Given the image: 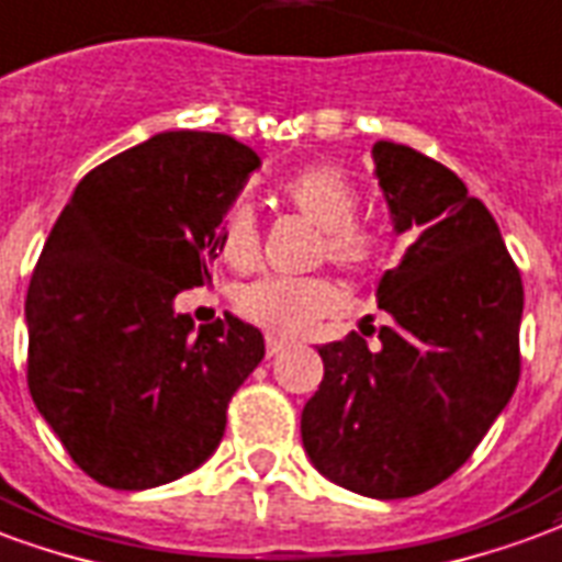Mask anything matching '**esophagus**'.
<instances>
[{
    "label": "esophagus",
    "mask_w": 562,
    "mask_h": 562,
    "mask_svg": "<svg viewBox=\"0 0 562 562\" xmlns=\"http://www.w3.org/2000/svg\"><path fill=\"white\" fill-rule=\"evenodd\" d=\"M286 346H290V340H281V337L269 335V337H266V356H269V358L281 356Z\"/></svg>",
    "instance_id": "1"
}]
</instances>
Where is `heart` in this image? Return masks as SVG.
Masks as SVG:
<instances>
[{
	"mask_svg": "<svg viewBox=\"0 0 562 562\" xmlns=\"http://www.w3.org/2000/svg\"><path fill=\"white\" fill-rule=\"evenodd\" d=\"M281 195L299 216L319 231V257L340 272L367 278L391 257V236L373 222L358 218L361 192L337 166H311L281 186ZM218 255L234 269H251L260 257V218L248 201L227 206L218 227ZM344 307L335 281L314 278H257L236 293V314L281 337L305 335Z\"/></svg>",
	"mask_w": 562,
	"mask_h": 562,
	"instance_id": "obj_1",
	"label": "heart"
}]
</instances>
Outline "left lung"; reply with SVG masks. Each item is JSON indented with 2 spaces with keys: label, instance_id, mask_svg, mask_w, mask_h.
<instances>
[{
  "label": "left lung",
  "instance_id": "obj_1",
  "mask_svg": "<svg viewBox=\"0 0 562 562\" xmlns=\"http://www.w3.org/2000/svg\"><path fill=\"white\" fill-rule=\"evenodd\" d=\"M396 234L420 227L379 281L391 323L319 346L326 376L302 412L319 474L358 495H424L465 465L518 385L525 286L497 222L436 159L373 145Z\"/></svg>",
  "mask_w": 562,
  "mask_h": 562
}]
</instances>
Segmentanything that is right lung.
Segmentation results:
<instances>
[{"label":"right lung","instance_id":"1","mask_svg":"<svg viewBox=\"0 0 562 562\" xmlns=\"http://www.w3.org/2000/svg\"><path fill=\"white\" fill-rule=\"evenodd\" d=\"M260 168L222 133H159L88 171L25 293L37 412L100 486L138 492L213 457L227 403L263 361L236 316L198 331L175 296L210 281L227 206Z\"/></svg>","mask_w":562,"mask_h":562}]
</instances>
